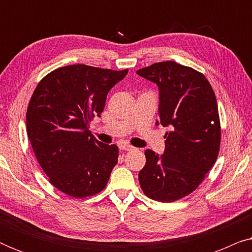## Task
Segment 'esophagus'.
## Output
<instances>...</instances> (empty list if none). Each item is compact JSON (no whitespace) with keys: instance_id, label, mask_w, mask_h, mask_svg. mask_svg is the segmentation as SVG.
I'll return each instance as SVG.
<instances>
[{"instance_id":"obj_1","label":"esophagus","mask_w":252,"mask_h":252,"mask_svg":"<svg viewBox=\"0 0 252 252\" xmlns=\"http://www.w3.org/2000/svg\"><path fill=\"white\" fill-rule=\"evenodd\" d=\"M119 148H120V150H123V151H132L134 149V147L129 146V144H126V143L120 144Z\"/></svg>"}]
</instances>
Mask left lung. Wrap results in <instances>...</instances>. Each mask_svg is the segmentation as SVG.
<instances>
[{"instance_id": "1", "label": "left lung", "mask_w": 252, "mask_h": 252, "mask_svg": "<svg viewBox=\"0 0 252 252\" xmlns=\"http://www.w3.org/2000/svg\"><path fill=\"white\" fill-rule=\"evenodd\" d=\"M136 73L159 88V123L165 134L161 156L147 149L139 173L144 194L158 202H174L191 194L218 158L221 127L215 92L201 72L166 61ZM158 124V122H157Z\"/></svg>"}]
</instances>
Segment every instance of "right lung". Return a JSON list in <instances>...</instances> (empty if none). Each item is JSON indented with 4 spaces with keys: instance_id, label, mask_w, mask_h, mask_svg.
<instances>
[{
    "instance_id": "1",
    "label": "right lung",
    "mask_w": 252,
    "mask_h": 252,
    "mask_svg": "<svg viewBox=\"0 0 252 252\" xmlns=\"http://www.w3.org/2000/svg\"><path fill=\"white\" fill-rule=\"evenodd\" d=\"M127 72L68 65L51 71L34 89L26 112L31 146L50 184L71 197L101 192L118 161V147L99 142L88 128Z\"/></svg>"
}]
</instances>
